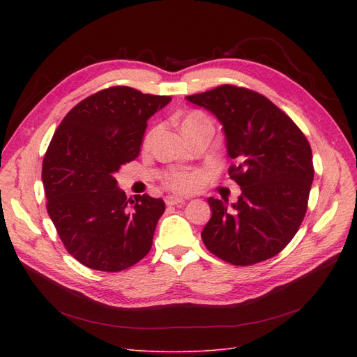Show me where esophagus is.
Returning a JSON list of instances; mask_svg holds the SVG:
<instances>
[{
    "instance_id": "1",
    "label": "esophagus",
    "mask_w": 357,
    "mask_h": 357,
    "mask_svg": "<svg viewBox=\"0 0 357 357\" xmlns=\"http://www.w3.org/2000/svg\"><path fill=\"white\" fill-rule=\"evenodd\" d=\"M186 199L185 198H180V197H174V195H169L165 198V204L167 205H178V204H185Z\"/></svg>"
}]
</instances>
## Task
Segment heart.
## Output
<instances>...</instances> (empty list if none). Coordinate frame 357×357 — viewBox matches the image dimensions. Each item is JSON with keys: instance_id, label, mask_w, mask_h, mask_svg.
<instances>
[{"instance_id": "1", "label": "heart", "mask_w": 357, "mask_h": 357, "mask_svg": "<svg viewBox=\"0 0 357 357\" xmlns=\"http://www.w3.org/2000/svg\"><path fill=\"white\" fill-rule=\"evenodd\" d=\"M181 131L186 132L189 129H193L201 125H211L210 119L201 112H190L181 119ZM167 185L178 192H190L195 189L198 185V177L190 172H178V174H172L167 178Z\"/></svg>"}]
</instances>
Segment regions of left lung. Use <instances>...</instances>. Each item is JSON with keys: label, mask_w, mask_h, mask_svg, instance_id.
I'll return each mask as SVG.
<instances>
[{"label": "left lung", "mask_w": 357, "mask_h": 357, "mask_svg": "<svg viewBox=\"0 0 357 357\" xmlns=\"http://www.w3.org/2000/svg\"><path fill=\"white\" fill-rule=\"evenodd\" d=\"M211 112L223 126L229 176L241 195L208 198L211 219L201 238L208 250L232 265L245 266L278 255L305 218L314 168L305 135L291 119L255 91L222 84L186 96Z\"/></svg>", "instance_id": "obj_1"}]
</instances>
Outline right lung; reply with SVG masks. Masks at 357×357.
Returning <instances> with one entry per match:
<instances>
[{
	"instance_id": "1",
	"label": "right lung",
	"mask_w": 357,
	"mask_h": 357,
	"mask_svg": "<svg viewBox=\"0 0 357 357\" xmlns=\"http://www.w3.org/2000/svg\"><path fill=\"white\" fill-rule=\"evenodd\" d=\"M169 101L113 86L73 107L55 131L43 159L46 207L82 265L119 273L152 248L165 202L147 193L126 199L114 176L138 156L147 121Z\"/></svg>"
}]
</instances>
